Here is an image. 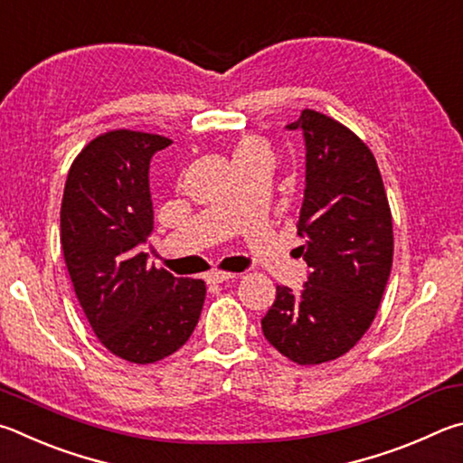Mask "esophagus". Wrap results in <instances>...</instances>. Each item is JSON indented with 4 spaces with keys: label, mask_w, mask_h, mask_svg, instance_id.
Segmentation results:
<instances>
[{
    "label": "esophagus",
    "mask_w": 463,
    "mask_h": 463,
    "mask_svg": "<svg viewBox=\"0 0 463 463\" xmlns=\"http://www.w3.org/2000/svg\"><path fill=\"white\" fill-rule=\"evenodd\" d=\"M238 274L236 272H223V270H213L207 274V282H211V285H219V282H227L232 279H236Z\"/></svg>",
    "instance_id": "esophagus-1"
}]
</instances>
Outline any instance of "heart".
Wrapping results in <instances>:
<instances>
[{"mask_svg": "<svg viewBox=\"0 0 463 463\" xmlns=\"http://www.w3.org/2000/svg\"><path fill=\"white\" fill-rule=\"evenodd\" d=\"M233 165H240V162H254V160H272V152L269 142L264 140L260 136H244L240 137L233 146L232 152Z\"/></svg>", "mask_w": 463, "mask_h": 463, "instance_id": "heart-1", "label": "heart"}]
</instances>
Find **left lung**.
<instances>
[{"mask_svg": "<svg viewBox=\"0 0 463 463\" xmlns=\"http://www.w3.org/2000/svg\"><path fill=\"white\" fill-rule=\"evenodd\" d=\"M305 137L298 248L309 266L301 293L277 287L264 337L301 366L339 358L366 334L392 269V215L374 154L350 128L303 109L287 126Z\"/></svg>", "mask_w": 463, "mask_h": 463, "instance_id": "8db88e82", "label": "left lung"}]
</instances>
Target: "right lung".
Masks as SVG:
<instances>
[{
    "label": "right lung",
    "mask_w": 463,
    "mask_h": 463,
    "mask_svg": "<svg viewBox=\"0 0 463 463\" xmlns=\"http://www.w3.org/2000/svg\"><path fill=\"white\" fill-rule=\"evenodd\" d=\"M173 140L111 129L72 160L61 205V244L75 295L99 342L121 360L152 364L186 344L205 282L148 266V170Z\"/></svg>",
    "instance_id": "add662e5"
}]
</instances>
